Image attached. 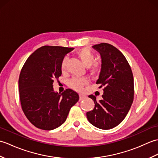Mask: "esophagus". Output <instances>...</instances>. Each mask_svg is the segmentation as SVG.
<instances>
[{
	"mask_svg": "<svg viewBox=\"0 0 158 158\" xmlns=\"http://www.w3.org/2000/svg\"><path fill=\"white\" fill-rule=\"evenodd\" d=\"M85 96L84 95H82V94H80L79 95V100H82L85 98Z\"/></svg>",
	"mask_w": 158,
	"mask_h": 158,
	"instance_id": "obj_1",
	"label": "esophagus"
}]
</instances>
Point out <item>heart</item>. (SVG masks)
Masks as SVG:
<instances>
[{"label":"heart","instance_id":"heart-1","mask_svg":"<svg viewBox=\"0 0 158 158\" xmlns=\"http://www.w3.org/2000/svg\"><path fill=\"white\" fill-rule=\"evenodd\" d=\"M77 54L85 66H90L89 67V71L92 75L96 76L99 75L100 71H101V65L98 62H94L96 56L91 50L86 48H82L77 52ZM67 60L68 58L65 56L64 57L62 60L60 67H61L62 71H64L66 68ZM88 79L85 77H73L69 81V85L70 88L77 90V91H81L83 86L88 84Z\"/></svg>","mask_w":158,"mask_h":158}]
</instances>
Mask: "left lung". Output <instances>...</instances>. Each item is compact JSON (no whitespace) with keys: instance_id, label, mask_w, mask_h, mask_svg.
Listing matches in <instances>:
<instances>
[{"instance_id":"obj_1","label":"left lung","mask_w":158,"mask_h":158,"mask_svg":"<svg viewBox=\"0 0 158 158\" xmlns=\"http://www.w3.org/2000/svg\"><path fill=\"white\" fill-rule=\"evenodd\" d=\"M101 56L102 68L96 84L103 87V95L99 101L89 95L94 108L86 113L89 122L102 130L118 126L128 113L134 100V78L125 56L115 47L102 43L93 46Z\"/></svg>"}]
</instances>
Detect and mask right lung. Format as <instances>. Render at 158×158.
I'll list each match as a JSON object with an SVG mask.
<instances>
[{
    "mask_svg": "<svg viewBox=\"0 0 158 158\" xmlns=\"http://www.w3.org/2000/svg\"><path fill=\"white\" fill-rule=\"evenodd\" d=\"M73 49L43 46L28 57L20 72L18 83L22 110L39 129L51 130L61 126L79 99L78 94L71 89L60 94L53 88L55 80L62 75L63 58Z\"/></svg>",
    "mask_w": 158,
    "mask_h": 158,
    "instance_id": "1",
    "label": "right lung"
}]
</instances>
